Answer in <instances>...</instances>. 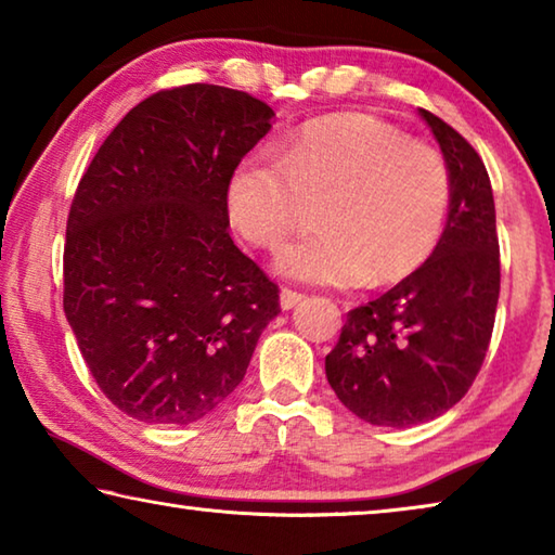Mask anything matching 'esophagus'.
I'll return each mask as SVG.
<instances>
[{
	"label": "esophagus",
	"instance_id": "34e87169",
	"mask_svg": "<svg viewBox=\"0 0 555 555\" xmlns=\"http://www.w3.org/2000/svg\"><path fill=\"white\" fill-rule=\"evenodd\" d=\"M304 300H306L304 294H298V291H291V288H281V294H279V304L284 311H291V308L304 304Z\"/></svg>",
	"mask_w": 555,
	"mask_h": 555
}]
</instances>
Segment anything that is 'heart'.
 <instances>
[{
    "instance_id": "heart-1",
    "label": "heart",
    "mask_w": 555,
    "mask_h": 555,
    "mask_svg": "<svg viewBox=\"0 0 555 555\" xmlns=\"http://www.w3.org/2000/svg\"><path fill=\"white\" fill-rule=\"evenodd\" d=\"M453 181L434 146L409 142L367 115L308 121L281 146L257 149L228 181L232 228L257 247H279L321 203L311 240L286 244L276 271L304 284H393L434 255L446 232Z\"/></svg>"
}]
</instances>
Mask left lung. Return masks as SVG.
<instances>
[{
	"instance_id": "left-lung-1",
	"label": "left lung",
	"mask_w": 555,
	"mask_h": 555,
	"mask_svg": "<svg viewBox=\"0 0 555 555\" xmlns=\"http://www.w3.org/2000/svg\"><path fill=\"white\" fill-rule=\"evenodd\" d=\"M453 181L446 232L424 264L387 294L347 313L325 377L372 426L438 418L473 387L490 347L500 298V242L482 158L443 119L418 109Z\"/></svg>"
}]
</instances>
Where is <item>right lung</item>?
Returning <instances> with one entry per match:
<instances>
[{
	"label": "right lung",
	"mask_w": 555,
	"mask_h": 555,
	"mask_svg": "<svg viewBox=\"0 0 555 555\" xmlns=\"http://www.w3.org/2000/svg\"><path fill=\"white\" fill-rule=\"evenodd\" d=\"M274 109L220 86L162 90L98 149L70 205L63 311L102 393L188 426L237 389L279 288L234 247L224 193Z\"/></svg>",
	"instance_id": "1"
}]
</instances>
